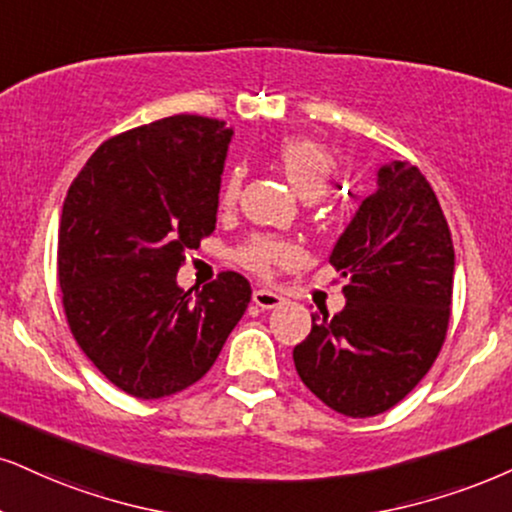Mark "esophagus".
<instances>
[{
    "label": "esophagus",
    "mask_w": 512,
    "mask_h": 512,
    "mask_svg": "<svg viewBox=\"0 0 512 512\" xmlns=\"http://www.w3.org/2000/svg\"><path fill=\"white\" fill-rule=\"evenodd\" d=\"M251 299H254V304L261 308V311H270V308H277V306L285 304V299H282L280 294L270 292V289H254Z\"/></svg>",
    "instance_id": "obj_1"
}]
</instances>
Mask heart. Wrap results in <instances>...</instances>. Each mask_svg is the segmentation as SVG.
Returning a JSON list of instances; mask_svg holds the SVG:
<instances>
[{"mask_svg":"<svg viewBox=\"0 0 512 512\" xmlns=\"http://www.w3.org/2000/svg\"><path fill=\"white\" fill-rule=\"evenodd\" d=\"M277 161L292 182L296 192L304 199L323 197L332 187L334 175H337V163L325 144L311 140V137H289L277 147ZM242 168H232L225 175L223 187H220V204L232 206L242 189ZM296 258V246L287 239L254 235L244 242L237 251V261L246 270L256 275H273L277 268L287 266Z\"/></svg>","mask_w":512,"mask_h":512,"instance_id":"1","label":"heart"}]
</instances>
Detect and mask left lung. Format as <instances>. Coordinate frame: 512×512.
Wrapping results in <instances>:
<instances>
[{"instance_id":"1","label":"left lung","mask_w":512,"mask_h":512,"mask_svg":"<svg viewBox=\"0 0 512 512\" xmlns=\"http://www.w3.org/2000/svg\"><path fill=\"white\" fill-rule=\"evenodd\" d=\"M453 239L437 194L418 166L380 168L377 192L332 249L346 277V306L313 313L294 346L301 382L346 418H370L418 387L451 320Z\"/></svg>"}]
</instances>
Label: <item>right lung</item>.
<instances>
[{"mask_svg":"<svg viewBox=\"0 0 512 512\" xmlns=\"http://www.w3.org/2000/svg\"><path fill=\"white\" fill-rule=\"evenodd\" d=\"M230 135L192 113L125 130L99 144L63 201L56 268L68 327L137 399L201 380L251 301L232 270L194 294L175 282L187 251L216 230Z\"/></svg>","mask_w":512,"mask_h":512,"instance_id":"add662e5","label":"right lung"}]
</instances>
